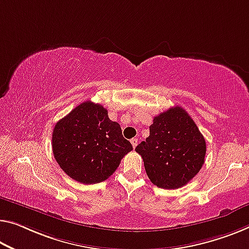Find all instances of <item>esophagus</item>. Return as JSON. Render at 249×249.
Returning a JSON list of instances; mask_svg holds the SVG:
<instances>
[{
	"label": "esophagus",
	"instance_id": "34e87169",
	"mask_svg": "<svg viewBox=\"0 0 249 249\" xmlns=\"http://www.w3.org/2000/svg\"><path fill=\"white\" fill-rule=\"evenodd\" d=\"M130 142H131V144H132V147H133V148H136V147H137V144H138V139H136V138H132V139L130 140Z\"/></svg>",
	"mask_w": 249,
	"mask_h": 249
}]
</instances>
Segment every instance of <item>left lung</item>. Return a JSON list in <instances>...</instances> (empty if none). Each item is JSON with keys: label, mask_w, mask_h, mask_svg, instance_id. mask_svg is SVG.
Wrapping results in <instances>:
<instances>
[{"label": "left lung", "mask_w": 249, "mask_h": 249, "mask_svg": "<svg viewBox=\"0 0 249 249\" xmlns=\"http://www.w3.org/2000/svg\"><path fill=\"white\" fill-rule=\"evenodd\" d=\"M150 135L138 144L150 181L162 189L188 183L205 162L206 141L191 117L174 107L154 118Z\"/></svg>", "instance_id": "1"}]
</instances>
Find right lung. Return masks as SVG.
<instances>
[{"label": "right lung", "mask_w": 249, "mask_h": 249, "mask_svg": "<svg viewBox=\"0 0 249 249\" xmlns=\"http://www.w3.org/2000/svg\"><path fill=\"white\" fill-rule=\"evenodd\" d=\"M52 150L69 177L91 185L108 179L132 146L122 136L120 124L109 119L108 110L86 101L56 122Z\"/></svg>", "instance_id": "obj_1"}]
</instances>
